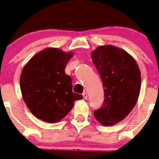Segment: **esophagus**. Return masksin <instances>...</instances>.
<instances>
[{"instance_id": "obj_1", "label": "esophagus", "mask_w": 159, "mask_h": 159, "mask_svg": "<svg viewBox=\"0 0 159 159\" xmlns=\"http://www.w3.org/2000/svg\"><path fill=\"white\" fill-rule=\"evenodd\" d=\"M82 95H83L84 99H87V93H86V92H83V94H82Z\"/></svg>"}]
</instances>
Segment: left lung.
Segmentation results:
<instances>
[{"mask_svg": "<svg viewBox=\"0 0 159 159\" xmlns=\"http://www.w3.org/2000/svg\"><path fill=\"white\" fill-rule=\"evenodd\" d=\"M101 76L105 99L94 115L102 125L112 126L125 118L138 99L141 74L136 61L113 46H99L92 54Z\"/></svg>", "mask_w": 159, "mask_h": 159, "instance_id": "obj_1", "label": "left lung"}]
</instances>
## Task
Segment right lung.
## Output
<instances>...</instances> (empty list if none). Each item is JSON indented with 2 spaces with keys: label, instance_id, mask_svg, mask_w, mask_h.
<instances>
[{
  "label": "right lung",
  "instance_id": "add662e5",
  "mask_svg": "<svg viewBox=\"0 0 159 159\" xmlns=\"http://www.w3.org/2000/svg\"><path fill=\"white\" fill-rule=\"evenodd\" d=\"M73 54L48 48L33 57L20 76L25 104L35 117L53 124L66 116L74 102L83 96L73 92L70 76L65 73Z\"/></svg>",
  "mask_w": 159,
  "mask_h": 159
}]
</instances>
